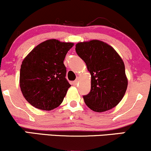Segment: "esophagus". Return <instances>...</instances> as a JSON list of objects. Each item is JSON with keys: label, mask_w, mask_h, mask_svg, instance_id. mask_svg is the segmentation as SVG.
<instances>
[{"label": "esophagus", "mask_w": 151, "mask_h": 151, "mask_svg": "<svg viewBox=\"0 0 151 151\" xmlns=\"http://www.w3.org/2000/svg\"><path fill=\"white\" fill-rule=\"evenodd\" d=\"M78 82H79V79H77V80L74 81H73V85H77L78 84Z\"/></svg>", "instance_id": "esophagus-1"}]
</instances>
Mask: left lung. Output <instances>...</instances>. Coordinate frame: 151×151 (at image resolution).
Returning <instances> with one entry per match:
<instances>
[{"label":"left lung","instance_id":"1","mask_svg":"<svg viewBox=\"0 0 151 151\" xmlns=\"http://www.w3.org/2000/svg\"><path fill=\"white\" fill-rule=\"evenodd\" d=\"M76 52L91 74V91L83 96L90 109L104 112L121 101L128 86L125 65L120 55L103 41L78 42Z\"/></svg>","mask_w":151,"mask_h":151}]
</instances>
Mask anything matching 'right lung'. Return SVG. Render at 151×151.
Listing matches in <instances>:
<instances>
[{"label": "right lung", "mask_w": 151, "mask_h": 151, "mask_svg": "<svg viewBox=\"0 0 151 151\" xmlns=\"http://www.w3.org/2000/svg\"><path fill=\"white\" fill-rule=\"evenodd\" d=\"M72 42L50 39L41 42L24 58L20 72L22 95L35 108L51 111L63 101L71 85L66 79L64 60Z\"/></svg>", "instance_id": "add662e5"}]
</instances>
